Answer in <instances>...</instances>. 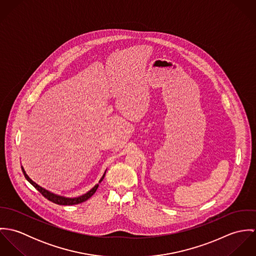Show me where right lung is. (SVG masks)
Returning <instances> with one entry per match:
<instances>
[{"instance_id": "obj_1", "label": "right lung", "mask_w": 256, "mask_h": 256, "mask_svg": "<svg viewBox=\"0 0 256 256\" xmlns=\"http://www.w3.org/2000/svg\"><path fill=\"white\" fill-rule=\"evenodd\" d=\"M22 172H24L26 178L30 182L32 183L46 199H48L49 201H51V202H53V203H55V204H58V205H76V204H80V203H82V202H84V201H86L88 198H90V197L94 194V192L96 191V189H98V184H96V185H94V187H92L88 192H86V194H84V195H82V196L74 197V198H66V197H63V196L54 194V193H52V192H50V191H48V190L42 188L41 186H39L38 184H36L34 182H32V180L30 178V176L26 174L24 168H22ZM106 172H104V174L102 176V178H100V183L102 182V180L104 178Z\"/></svg>"}]
</instances>
